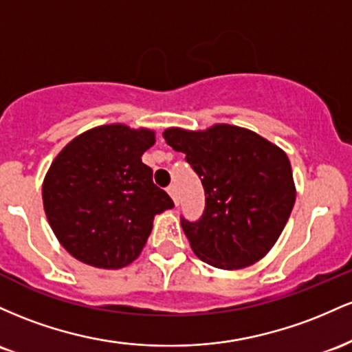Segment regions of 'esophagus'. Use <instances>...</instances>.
<instances>
[{"label": "esophagus", "mask_w": 352, "mask_h": 352, "mask_svg": "<svg viewBox=\"0 0 352 352\" xmlns=\"http://www.w3.org/2000/svg\"><path fill=\"white\" fill-rule=\"evenodd\" d=\"M166 191H168V195L173 197V201H175V204L177 206V204H179V199H177V191H176V186H175V184H169V186H168V189H166Z\"/></svg>", "instance_id": "34e87169"}]
</instances>
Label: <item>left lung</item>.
<instances>
[{
    "label": "left lung",
    "mask_w": 352,
    "mask_h": 352,
    "mask_svg": "<svg viewBox=\"0 0 352 352\" xmlns=\"http://www.w3.org/2000/svg\"><path fill=\"white\" fill-rule=\"evenodd\" d=\"M163 136L175 151L186 155L204 188L203 216L192 223L181 218L197 258L219 270H241L266 256L296 201L286 153L231 124L206 131L169 128Z\"/></svg>",
    "instance_id": "8db88e82"
}]
</instances>
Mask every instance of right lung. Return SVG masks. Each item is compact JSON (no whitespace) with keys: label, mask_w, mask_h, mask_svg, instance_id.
Returning <instances> with one entry per match:
<instances>
[{"label":"right lung","mask_w":352,"mask_h":352,"mask_svg":"<svg viewBox=\"0 0 352 352\" xmlns=\"http://www.w3.org/2000/svg\"><path fill=\"white\" fill-rule=\"evenodd\" d=\"M155 131L104 124L74 138L54 157L43 206L61 246L102 270L128 266L143 251L156 214L175 208L141 161Z\"/></svg>","instance_id":"right-lung-1"}]
</instances>
